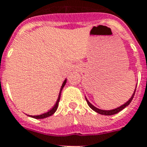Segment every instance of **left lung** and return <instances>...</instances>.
I'll return each mask as SVG.
<instances>
[{"mask_svg": "<svg viewBox=\"0 0 147 147\" xmlns=\"http://www.w3.org/2000/svg\"><path fill=\"white\" fill-rule=\"evenodd\" d=\"M136 87H137V85H136ZM135 90H136V88H135ZM135 90H134V94L132 95V96L131 97V98L127 101V102H125L123 105L120 106V107H117V108H115V109H113V110H110V111H106V110H101V109H98V108H97V107H95V106H93L92 104H91V102L88 101V99H87V98H86V100H87V102H88V106L91 107V109L93 110V111H95V112L98 113V114H100V115H115V114H117L118 112H119V111H121L122 110L124 109L126 107H127V106L129 105L130 103H131V102L132 101V99H133V98H134V93H135Z\"/></svg>", "mask_w": 147, "mask_h": 147, "instance_id": "1", "label": "left lung"}]
</instances>
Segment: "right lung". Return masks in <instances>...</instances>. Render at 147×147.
Masks as SVG:
<instances>
[{"instance_id": "obj_1", "label": "right lung", "mask_w": 147, "mask_h": 147, "mask_svg": "<svg viewBox=\"0 0 147 147\" xmlns=\"http://www.w3.org/2000/svg\"><path fill=\"white\" fill-rule=\"evenodd\" d=\"M66 82H67V80L63 81V84H62V86H61V88H60V91H59V96H58V98H57V101H56V104L54 105V107H52V109L49 111L48 112L45 113V114H42V115H29L31 116L32 118H34V119H45V118H47V117H49L52 115L54 113L56 112V110L58 108V104H59V99H60V95H61V91L63 90V87L65 86V84H66Z\"/></svg>"}]
</instances>
